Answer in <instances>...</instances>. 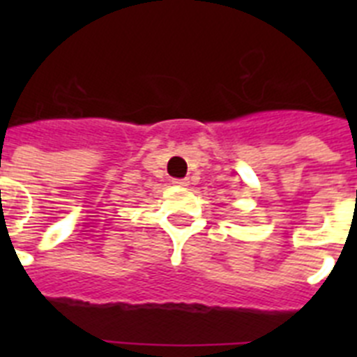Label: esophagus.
Returning <instances> with one entry per match:
<instances>
[{
    "label": "esophagus",
    "mask_w": 357,
    "mask_h": 357,
    "mask_svg": "<svg viewBox=\"0 0 357 357\" xmlns=\"http://www.w3.org/2000/svg\"><path fill=\"white\" fill-rule=\"evenodd\" d=\"M173 184L178 185V188H188L189 181L188 178H173Z\"/></svg>",
    "instance_id": "34e87169"
}]
</instances>
